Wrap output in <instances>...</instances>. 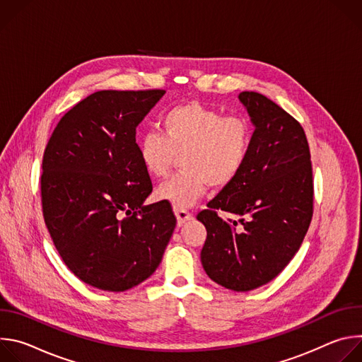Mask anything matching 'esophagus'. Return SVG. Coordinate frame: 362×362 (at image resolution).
<instances>
[{"label": "esophagus", "mask_w": 362, "mask_h": 362, "mask_svg": "<svg viewBox=\"0 0 362 362\" xmlns=\"http://www.w3.org/2000/svg\"><path fill=\"white\" fill-rule=\"evenodd\" d=\"M175 215L177 218V225L179 226H183L187 221H190L193 218V215L189 211L180 209V208H175Z\"/></svg>", "instance_id": "obj_1"}]
</instances>
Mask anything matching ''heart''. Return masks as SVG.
<instances>
[{
    "label": "heart",
    "mask_w": 362,
    "mask_h": 362,
    "mask_svg": "<svg viewBox=\"0 0 362 362\" xmlns=\"http://www.w3.org/2000/svg\"><path fill=\"white\" fill-rule=\"evenodd\" d=\"M162 133L148 132L139 141V158L151 177H163L182 156L180 172L158 186L156 197L175 208H189L208 189L229 186L242 172L252 144V124L238 115L192 101L168 110Z\"/></svg>",
    "instance_id": "heart-1"
}]
</instances>
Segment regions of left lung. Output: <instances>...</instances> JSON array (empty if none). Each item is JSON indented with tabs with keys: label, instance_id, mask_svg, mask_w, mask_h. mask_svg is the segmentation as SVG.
Segmentation results:
<instances>
[{
	"label": "left lung",
	"instance_id": "8db88e82",
	"mask_svg": "<svg viewBox=\"0 0 362 362\" xmlns=\"http://www.w3.org/2000/svg\"><path fill=\"white\" fill-rule=\"evenodd\" d=\"M255 132L240 175L197 214L208 230L203 269L216 284L246 292L259 288L291 262L314 214L309 144L299 122L276 103L242 91ZM223 210L241 216L225 221Z\"/></svg>",
	"mask_w": 362,
	"mask_h": 362
}]
</instances>
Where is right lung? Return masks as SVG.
<instances>
[{
    "instance_id": "right-lung-1",
    "label": "right lung",
    "mask_w": 362,
    "mask_h": 362,
    "mask_svg": "<svg viewBox=\"0 0 362 362\" xmlns=\"http://www.w3.org/2000/svg\"><path fill=\"white\" fill-rule=\"evenodd\" d=\"M165 90H101L70 109L42 156L45 226L67 268L109 292L127 291L159 264L176 226L168 202L143 206L153 185L136 127Z\"/></svg>"
}]
</instances>
